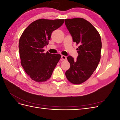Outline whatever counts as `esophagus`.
I'll return each mask as SVG.
<instances>
[{
    "instance_id": "1",
    "label": "esophagus",
    "mask_w": 120,
    "mask_h": 120,
    "mask_svg": "<svg viewBox=\"0 0 120 120\" xmlns=\"http://www.w3.org/2000/svg\"><path fill=\"white\" fill-rule=\"evenodd\" d=\"M61 59H62L63 60H67V57L66 56H61Z\"/></svg>"
}]
</instances>
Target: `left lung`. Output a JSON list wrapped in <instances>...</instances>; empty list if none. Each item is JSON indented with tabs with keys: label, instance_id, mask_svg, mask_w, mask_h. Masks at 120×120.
<instances>
[{
	"label": "left lung",
	"instance_id": "obj_1",
	"mask_svg": "<svg viewBox=\"0 0 120 120\" xmlns=\"http://www.w3.org/2000/svg\"><path fill=\"white\" fill-rule=\"evenodd\" d=\"M72 41L79 45L77 60L67 57L70 68L66 71L67 79L74 84L86 81L96 70L101 59L100 35L93 25L82 18L64 19Z\"/></svg>",
	"mask_w": 120,
	"mask_h": 120
}]
</instances>
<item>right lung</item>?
Returning <instances> with one entry per match:
<instances>
[{"label":"right lung","instance_id":"right-lung-1","mask_svg":"<svg viewBox=\"0 0 120 120\" xmlns=\"http://www.w3.org/2000/svg\"><path fill=\"white\" fill-rule=\"evenodd\" d=\"M64 19H39L30 23L19 41L21 64L32 80L43 82L49 79L60 60V54L43 53L52 32L60 27Z\"/></svg>","mask_w":120,"mask_h":120}]
</instances>
